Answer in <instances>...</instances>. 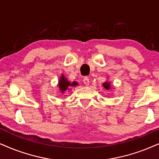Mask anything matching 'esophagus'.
I'll list each match as a JSON object with an SVG mask.
<instances>
[{"label": "esophagus", "mask_w": 159, "mask_h": 159, "mask_svg": "<svg viewBox=\"0 0 159 159\" xmlns=\"http://www.w3.org/2000/svg\"><path fill=\"white\" fill-rule=\"evenodd\" d=\"M83 82H84V84H85L86 86H89V78H88L87 77H85V78H84Z\"/></svg>", "instance_id": "esophagus-1"}]
</instances>
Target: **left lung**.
Segmentation results:
<instances>
[{"mask_svg": "<svg viewBox=\"0 0 159 159\" xmlns=\"http://www.w3.org/2000/svg\"><path fill=\"white\" fill-rule=\"evenodd\" d=\"M103 87L105 88L106 89H107V90L111 89V84H110L109 82H108V81L105 82V83L103 84Z\"/></svg>", "mask_w": 159, "mask_h": 159, "instance_id": "8db88e82", "label": "left lung"}]
</instances>
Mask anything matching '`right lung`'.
<instances>
[{
	"label": "right lung",
	"instance_id": "obj_1",
	"mask_svg": "<svg viewBox=\"0 0 159 159\" xmlns=\"http://www.w3.org/2000/svg\"><path fill=\"white\" fill-rule=\"evenodd\" d=\"M77 85H78V83L76 81H73V83H70V82L68 81L67 79L65 77V76H64V75H61V78H60L59 79V84H58L60 91H61L62 94H63L66 90H67L68 89H70V88L73 87V86H75Z\"/></svg>",
	"mask_w": 159,
	"mask_h": 159
}]
</instances>
